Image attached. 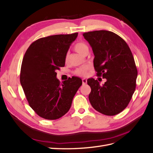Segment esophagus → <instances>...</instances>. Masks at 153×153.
<instances>
[{"label": "esophagus", "instance_id": "esophagus-1", "mask_svg": "<svg viewBox=\"0 0 153 153\" xmlns=\"http://www.w3.org/2000/svg\"><path fill=\"white\" fill-rule=\"evenodd\" d=\"M87 82V79H85V78H83L82 79V83H83V84H86Z\"/></svg>", "mask_w": 153, "mask_h": 153}]
</instances>
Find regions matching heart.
<instances>
[{"label": "heart", "mask_w": 153, "mask_h": 153, "mask_svg": "<svg viewBox=\"0 0 153 153\" xmlns=\"http://www.w3.org/2000/svg\"><path fill=\"white\" fill-rule=\"evenodd\" d=\"M74 49L77 52V53H78L79 54L82 55H83L85 52L89 51V47L85 43H82V42H79V43H77V44H76V45H75ZM68 58H69V56H68V54H67L66 55V57H65V60H66V62L68 60ZM88 69H89V67L87 66H83L82 67H79L75 70L74 74L77 75V76H85Z\"/></svg>", "instance_id": "1"}]
</instances>
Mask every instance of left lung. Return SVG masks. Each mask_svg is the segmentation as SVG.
<instances>
[{
  "label": "left lung",
  "instance_id": "obj_1",
  "mask_svg": "<svg viewBox=\"0 0 153 153\" xmlns=\"http://www.w3.org/2000/svg\"><path fill=\"white\" fill-rule=\"evenodd\" d=\"M83 35L92 47L97 75L106 79L102 85L97 79H87L91 89V105L105 115L118 114L128 105L135 90L137 70L131 51L126 41L112 31H89Z\"/></svg>",
  "mask_w": 153,
  "mask_h": 153
}]
</instances>
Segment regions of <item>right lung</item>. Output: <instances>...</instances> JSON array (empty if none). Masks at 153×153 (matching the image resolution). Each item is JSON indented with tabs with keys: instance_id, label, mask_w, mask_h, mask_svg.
Wrapping results in <instances>:
<instances>
[{
	"instance_id": "1",
	"label": "right lung",
	"mask_w": 153,
	"mask_h": 153,
	"mask_svg": "<svg viewBox=\"0 0 153 153\" xmlns=\"http://www.w3.org/2000/svg\"><path fill=\"white\" fill-rule=\"evenodd\" d=\"M78 33L55 35L34 41L23 58L20 83L31 108L47 120L61 118L70 110L82 80L69 77L60 83L56 72L65 65V57Z\"/></svg>"
}]
</instances>
